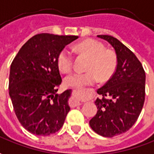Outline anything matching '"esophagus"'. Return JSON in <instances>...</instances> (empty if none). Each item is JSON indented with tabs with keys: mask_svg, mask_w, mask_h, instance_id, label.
I'll list each match as a JSON object with an SVG mask.
<instances>
[{
	"mask_svg": "<svg viewBox=\"0 0 154 154\" xmlns=\"http://www.w3.org/2000/svg\"><path fill=\"white\" fill-rule=\"evenodd\" d=\"M76 92H77V93H83L84 90H80V91L78 90V91H76ZM86 92H88V89L86 90ZM76 104H77V105H81V104H82V101H81L80 100H77V101H76Z\"/></svg>",
	"mask_w": 154,
	"mask_h": 154,
	"instance_id": "34e87169",
	"label": "esophagus"
}]
</instances>
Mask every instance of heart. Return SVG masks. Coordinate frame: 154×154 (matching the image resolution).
Returning <instances> with one entry per match:
<instances>
[{
    "label": "heart",
    "instance_id": "heart-1",
    "mask_svg": "<svg viewBox=\"0 0 154 154\" xmlns=\"http://www.w3.org/2000/svg\"><path fill=\"white\" fill-rule=\"evenodd\" d=\"M75 50L79 54H85L89 57L86 72H72L65 78L67 86L82 88L92 85L100 80L105 81L112 77L117 66V59L112 52L105 50V46L95 40H85L75 46ZM58 67L62 72H69L73 65L72 53L64 48L57 57Z\"/></svg>",
    "mask_w": 154,
    "mask_h": 154
}]
</instances>
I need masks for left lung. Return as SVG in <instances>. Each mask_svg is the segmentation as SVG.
<instances>
[{
  "mask_svg": "<svg viewBox=\"0 0 154 154\" xmlns=\"http://www.w3.org/2000/svg\"><path fill=\"white\" fill-rule=\"evenodd\" d=\"M108 42L117 55V68L112 77L97 93V113L89 121L92 130L105 137L123 134L135 125L145 101L146 75L133 52L112 35H98Z\"/></svg>",
  "mask_w": 154,
  "mask_h": 154,
  "instance_id": "8db88e82",
  "label": "left lung"
}]
</instances>
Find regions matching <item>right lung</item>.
<instances>
[{
    "label": "right lung",
    "mask_w": 154,
    "mask_h": 154,
    "mask_svg": "<svg viewBox=\"0 0 154 154\" xmlns=\"http://www.w3.org/2000/svg\"><path fill=\"white\" fill-rule=\"evenodd\" d=\"M77 35L42 33L27 41L12 62L9 95L25 130L49 135L60 130L70 111L72 89L58 94L61 79L57 57Z\"/></svg>",
    "instance_id": "add662e5"
}]
</instances>
